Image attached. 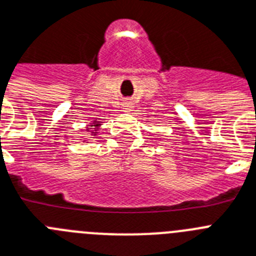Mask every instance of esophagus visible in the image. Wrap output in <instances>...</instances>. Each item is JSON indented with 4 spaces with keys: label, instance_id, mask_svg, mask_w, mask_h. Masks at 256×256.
I'll return each instance as SVG.
<instances>
[{
    "label": "esophagus",
    "instance_id": "esophagus-1",
    "mask_svg": "<svg viewBox=\"0 0 256 256\" xmlns=\"http://www.w3.org/2000/svg\"><path fill=\"white\" fill-rule=\"evenodd\" d=\"M132 110V102L125 100L122 104V112H130Z\"/></svg>",
    "mask_w": 256,
    "mask_h": 256
}]
</instances>
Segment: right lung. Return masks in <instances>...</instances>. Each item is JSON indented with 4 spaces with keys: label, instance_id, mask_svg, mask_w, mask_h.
Segmentation results:
<instances>
[{
    "label": "right lung",
    "instance_id": "obj_1",
    "mask_svg": "<svg viewBox=\"0 0 256 256\" xmlns=\"http://www.w3.org/2000/svg\"><path fill=\"white\" fill-rule=\"evenodd\" d=\"M102 126V121H98V120H92V121L90 122V124H88L86 125V134H88V138H84L85 140L88 143V140H90V138H95L98 135V130H99V128Z\"/></svg>",
    "mask_w": 256,
    "mask_h": 256
}]
</instances>
